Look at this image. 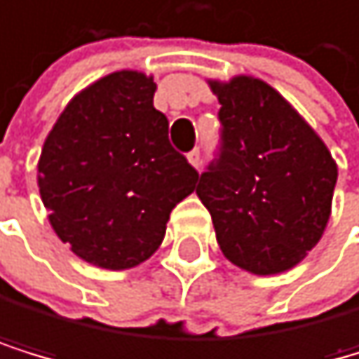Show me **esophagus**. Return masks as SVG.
<instances>
[{
    "label": "esophagus",
    "instance_id": "obj_1",
    "mask_svg": "<svg viewBox=\"0 0 359 359\" xmlns=\"http://www.w3.org/2000/svg\"><path fill=\"white\" fill-rule=\"evenodd\" d=\"M189 162H191L195 168H200V166H202V153H200V149H193V151L189 153Z\"/></svg>",
    "mask_w": 359,
    "mask_h": 359
}]
</instances>
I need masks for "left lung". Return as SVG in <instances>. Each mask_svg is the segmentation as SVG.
I'll use <instances>...</instances> for the list:
<instances>
[{
	"mask_svg": "<svg viewBox=\"0 0 359 359\" xmlns=\"http://www.w3.org/2000/svg\"><path fill=\"white\" fill-rule=\"evenodd\" d=\"M222 104L219 153L197 197L217 244L255 275L293 269L322 238L337 166L329 149L282 95L255 77L208 81Z\"/></svg>",
	"mask_w": 359,
	"mask_h": 359,
	"instance_id": "obj_1",
	"label": "left lung"
}]
</instances>
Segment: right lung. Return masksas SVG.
<instances>
[{
  "label": "right lung",
  "mask_w": 359,
  "mask_h": 359,
  "mask_svg": "<svg viewBox=\"0 0 359 359\" xmlns=\"http://www.w3.org/2000/svg\"><path fill=\"white\" fill-rule=\"evenodd\" d=\"M153 77L117 70L75 95L43 142L39 195L70 251L124 271L164 240L170 210L200 180L168 142Z\"/></svg>",
  "instance_id": "obj_1"
}]
</instances>
